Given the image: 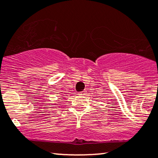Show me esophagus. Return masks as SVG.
<instances>
[{
    "mask_svg": "<svg viewBox=\"0 0 158 158\" xmlns=\"http://www.w3.org/2000/svg\"><path fill=\"white\" fill-rule=\"evenodd\" d=\"M86 94L85 93V91H82V92H79V95H84V94Z\"/></svg>",
    "mask_w": 158,
    "mask_h": 158,
    "instance_id": "esophagus-1",
    "label": "esophagus"
}]
</instances>
